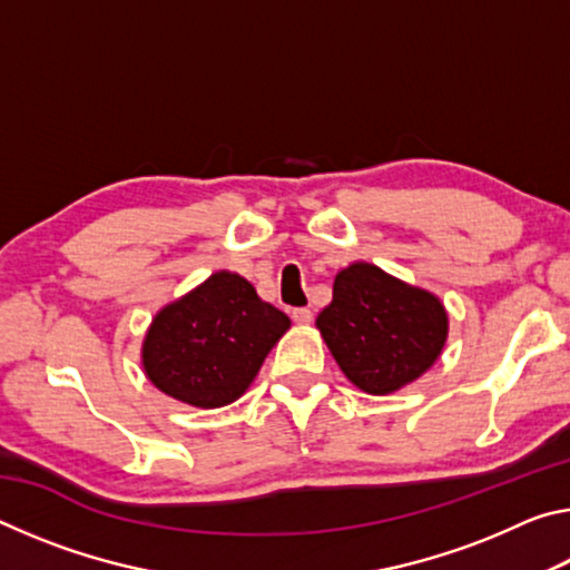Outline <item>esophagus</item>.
I'll list each match as a JSON object with an SVG mask.
<instances>
[{
  "label": "esophagus",
  "mask_w": 570,
  "mask_h": 570,
  "mask_svg": "<svg viewBox=\"0 0 570 570\" xmlns=\"http://www.w3.org/2000/svg\"><path fill=\"white\" fill-rule=\"evenodd\" d=\"M292 320H294L296 324H308V322L314 320V314H312V308L298 306V308H294V312H292Z\"/></svg>",
  "instance_id": "esophagus-1"
}]
</instances>
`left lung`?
<instances>
[{"instance_id": "8db88e82", "label": "left lung", "mask_w": 570, "mask_h": 570, "mask_svg": "<svg viewBox=\"0 0 570 570\" xmlns=\"http://www.w3.org/2000/svg\"><path fill=\"white\" fill-rule=\"evenodd\" d=\"M316 326L350 382L370 394H390L417 380L448 340L440 298L372 264L336 274L332 304L316 316Z\"/></svg>"}]
</instances>
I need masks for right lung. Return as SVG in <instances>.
<instances>
[{"instance_id": "right-lung-1", "label": "right lung", "mask_w": 570, "mask_h": 570, "mask_svg": "<svg viewBox=\"0 0 570 570\" xmlns=\"http://www.w3.org/2000/svg\"><path fill=\"white\" fill-rule=\"evenodd\" d=\"M292 326L244 276L218 272L153 320L142 366L160 392L193 407L238 400Z\"/></svg>"}]
</instances>
